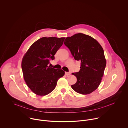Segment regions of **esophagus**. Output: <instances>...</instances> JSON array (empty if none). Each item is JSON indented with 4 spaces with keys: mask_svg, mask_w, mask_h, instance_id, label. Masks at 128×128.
<instances>
[{
    "mask_svg": "<svg viewBox=\"0 0 128 128\" xmlns=\"http://www.w3.org/2000/svg\"><path fill=\"white\" fill-rule=\"evenodd\" d=\"M70 72H65V74L66 76H68V75H70Z\"/></svg>",
    "mask_w": 128,
    "mask_h": 128,
    "instance_id": "obj_1",
    "label": "esophagus"
}]
</instances>
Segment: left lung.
Returning <instances> with one entry per match:
<instances>
[{"label": "left lung", "mask_w": 128, "mask_h": 128, "mask_svg": "<svg viewBox=\"0 0 128 128\" xmlns=\"http://www.w3.org/2000/svg\"><path fill=\"white\" fill-rule=\"evenodd\" d=\"M64 44L74 60L81 62L80 71L72 73L77 78L72 88L81 94H90L99 86L104 75L106 60L103 48L92 37L80 33L66 38Z\"/></svg>", "instance_id": "1"}]
</instances>
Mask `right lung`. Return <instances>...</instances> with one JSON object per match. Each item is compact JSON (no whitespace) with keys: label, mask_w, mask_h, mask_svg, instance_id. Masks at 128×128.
<instances>
[{"label":"right lung","mask_w":128,"mask_h":128,"mask_svg":"<svg viewBox=\"0 0 128 128\" xmlns=\"http://www.w3.org/2000/svg\"><path fill=\"white\" fill-rule=\"evenodd\" d=\"M64 38L44 37L34 42L23 58L22 68L28 87L36 94L45 96L56 88L64 72L48 66L62 46Z\"/></svg>","instance_id":"1"}]
</instances>
